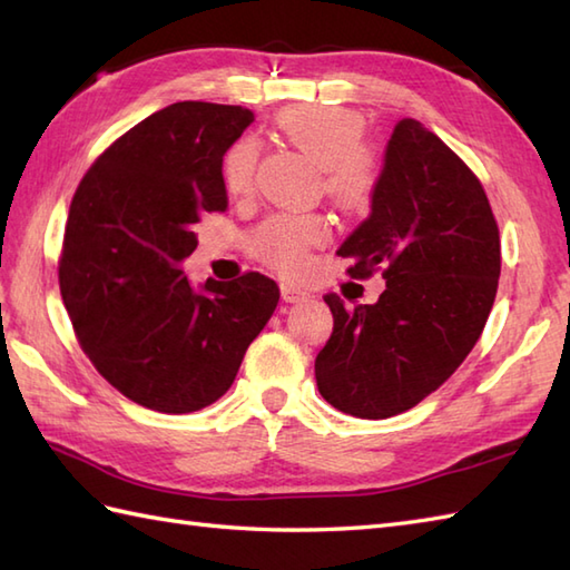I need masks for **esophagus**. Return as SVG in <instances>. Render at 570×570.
<instances>
[{"label":"esophagus","mask_w":570,"mask_h":570,"mask_svg":"<svg viewBox=\"0 0 570 570\" xmlns=\"http://www.w3.org/2000/svg\"><path fill=\"white\" fill-rule=\"evenodd\" d=\"M311 294L308 288L298 286L294 282H282V298L286 301V304H298V301H306Z\"/></svg>","instance_id":"esophagus-1"}]
</instances>
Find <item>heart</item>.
<instances>
[{
  "label": "heart",
  "mask_w": 570,
  "mask_h": 570,
  "mask_svg": "<svg viewBox=\"0 0 570 570\" xmlns=\"http://www.w3.org/2000/svg\"><path fill=\"white\" fill-rule=\"evenodd\" d=\"M276 129L294 149L321 168L323 190L343 210L367 208L377 190V166L360 147L365 137L362 117L325 105H296L278 112ZM257 166V144L239 139L223 156V184L242 196L252 186ZM328 239V225L318 215H276L254 235L259 257L284 274H296L308 264V252Z\"/></svg>",
  "instance_id": "1"
}]
</instances>
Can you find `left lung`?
<instances>
[{
	"label": "left lung",
	"mask_w": 570,
	"mask_h": 570,
	"mask_svg": "<svg viewBox=\"0 0 570 570\" xmlns=\"http://www.w3.org/2000/svg\"><path fill=\"white\" fill-rule=\"evenodd\" d=\"M386 278L377 304L325 294L333 335L318 392L343 414L390 419L439 390L475 347L498 294L500 229L478 176L411 117L386 141L372 210L341 249Z\"/></svg>",
	"instance_id": "obj_1"
}]
</instances>
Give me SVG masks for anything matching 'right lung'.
<instances>
[{
  "label": "right lung",
  "instance_id": "obj_1",
  "mask_svg": "<svg viewBox=\"0 0 570 570\" xmlns=\"http://www.w3.org/2000/svg\"><path fill=\"white\" fill-rule=\"evenodd\" d=\"M252 122L239 105H168L119 137L70 203L58 282L72 328L115 390L161 414L217 402L278 304L259 272L193 288L180 269L196 223L227 208L223 156Z\"/></svg>",
  "mask_w": 570,
  "mask_h": 570
}]
</instances>
